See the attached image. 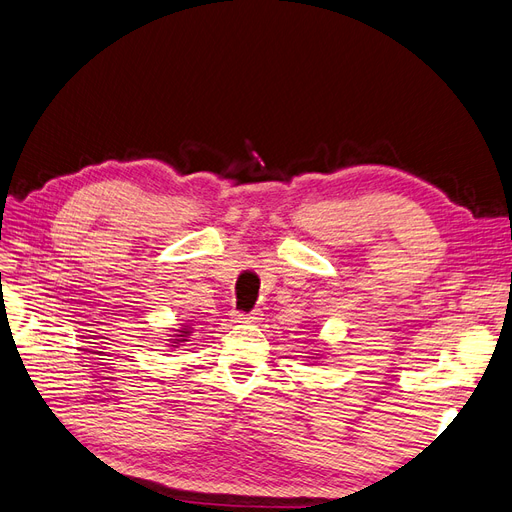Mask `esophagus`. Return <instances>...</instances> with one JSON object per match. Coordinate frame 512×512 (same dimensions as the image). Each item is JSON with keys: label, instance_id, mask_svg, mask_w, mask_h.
<instances>
[{"label": "esophagus", "instance_id": "obj_1", "mask_svg": "<svg viewBox=\"0 0 512 512\" xmlns=\"http://www.w3.org/2000/svg\"><path fill=\"white\" fill-rule=\"evenodd\" d=\"M232 319L234 323H257L261 321V315L259 312H249V315H244V312H234Z\"/></svg>", "mask_w": 512, "mask_h": 512}]
</instances>
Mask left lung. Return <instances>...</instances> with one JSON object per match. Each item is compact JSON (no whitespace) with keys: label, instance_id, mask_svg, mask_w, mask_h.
I'll list each match as a JSON object with an SVG mask.
<instances>
[{"label":"left lung","instance_id":"left-lung-1","mask_svg":"<svg viewBox=\"0 0 512 512\" xmlns=\"http://www.w3.org/2000/svg\"><path fill=\"white\" fill-rule=\"evenodd\" d=\"M319 355H321V353H312V355H310V359H321Z\"/></svg>","mask_w":512,"mask_h":512}]
</instances>
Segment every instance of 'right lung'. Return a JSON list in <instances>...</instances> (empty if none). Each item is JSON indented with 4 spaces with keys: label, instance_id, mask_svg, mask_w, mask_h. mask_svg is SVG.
<instances>
[{
    "label": "right lung",
    "instance_id": "obj_1",
    "mask_svg": "<svg viewBox=\"0 0 512 512\" xmlns=\"http://www.w3.org/2000/svg\"><path fill=\"white\" fill-rule=\"evenodd\" d=\"M193 334V327H191V323H183L180 325V329H174V334L170 336V349H178V346H183L185 342H189V336Z\"/></svg>",
    "mask_w": 512,
    "mask_h": 512
}]
</instances>
